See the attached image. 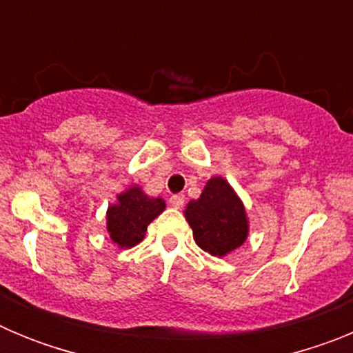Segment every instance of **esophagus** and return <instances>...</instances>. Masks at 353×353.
<instances>
[{
  "label": "esophagus",
  "mask_w": 353,
  "mask_h": 353,
  "mask_svg": "<svg viewBox=\"0 0 353 353\" xmlns=\"http://www.w3.org/2000/svg\"><path fill=\"white\" fill-rule=\"evenodd\" d=\"M183 201H185V196L183 194H173L170 198V203H171V207H174V208H180L183 205Z\"/></svg>",
  "instance_id": "1"
}]
</instances>
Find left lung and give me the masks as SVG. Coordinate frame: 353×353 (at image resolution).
I'll list each match as a JSON object with an SVG mask.
<instances>
[{"label":"left lung","instance_id":"8db88e82","mask_svg":"<svg viewBox=\"0 0 353 353\" xmlns=\"http://www.w3.org/2000/svg\"><path fill=\"white\" fill-rule=\"evenodd\" d=\"M185 217L196 244L212 256H224L244 244L248 236L244 205L221 176L208 180L201 196L189 201Z\"/></svg>","mask_w":353,"mask_h":353}]
</instances>
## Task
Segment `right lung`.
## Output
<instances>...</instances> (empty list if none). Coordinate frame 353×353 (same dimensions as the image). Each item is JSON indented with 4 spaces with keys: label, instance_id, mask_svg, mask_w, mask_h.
Listing matches in <instances>:
<instances>
[{
    "label": "right lung",
    "instance_id": "1",
    "mask_svg": "<svg viewBox=\"0 0 353 353\" xmlns=\"http://www.w3.org/2000/svg\"><path fill=\"white\" fill-rule=\"evenodd\" d=\"M161 198H150L139 187L118 196V203L108 208V232L120 248H132L145 236L146 228L164 210Z\"/></svg>",
    "mask_w": 353,
    "mask_h": 353
}]
</instances>
